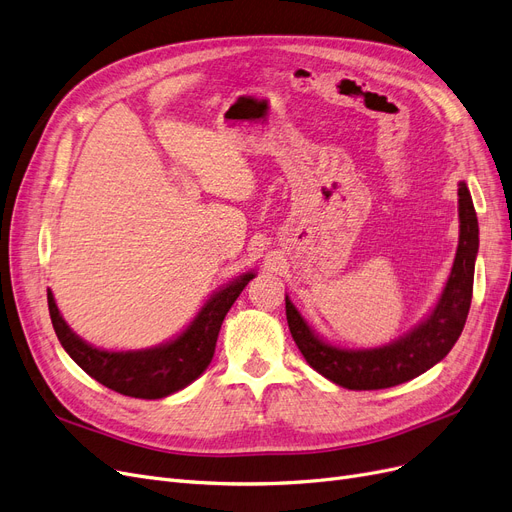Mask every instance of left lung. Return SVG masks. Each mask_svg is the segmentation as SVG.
<instances>
[{
  "label": "left lung",
  "mask_w": 512,
  "mask_h": 512,
  "mask_svg": "<svg viewBox=\"0 0 512 512\" xmlns=\"http://www.w3.org/2000/svg\"><path fill=\"white\" fill-rule=\"evenodd\" d=\"M458 198L460 240L447 285L422 323L388 346L367 350L333 346L314 333L285 297L291 335L312 369L348 390H382L413 380L449 354L466 325L479 253V221L464 181L458 183Z\"/></svg>",
  "instance_id": "1"
}]
</instances>
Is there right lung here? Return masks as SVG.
<instances>
[{
	"mask_svg": "<svg viewBox=\"0 0 512 512\" xmlns=\"http://www.w3.org/2000/svg\"><path fill=\"white\" fill-rule=\"evenodd\" d=\"M253 278V272H246L221 287L206 299L183 333L166 344L145 350L111 352L86 344L65 323L50 289L48 310L54 333L65 352L99 384L135 399H164L198 380L211 365L223 318Z\"/></svg>",
	"mask_w": 512,
	"mask_h": 512,
	"instance_id": "obj_1",
	"label": "right lung"
}]
</instances>
